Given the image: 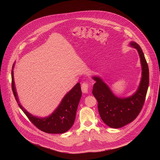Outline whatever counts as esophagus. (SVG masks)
<instances>
[{
    "label": "esophagus",
    "instance_id": "34e87169",
    "mask_svg": "<svg viewBox=\"0 0 160 160\" xmlns=\"http://www.w3.org/2000/svg\"><path fill=\"white\" fill-rule=\"evenodd\" d=\"M89 84L88 82H83L81 84V90L83 93H88L89 90Z\"/></svg>",
    "mask_w": 160,
    "mask_h": 160
}]
</instances>
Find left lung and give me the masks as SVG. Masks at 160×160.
I'll return each mask as SVG.
<instances>
[{"mask_svg": "<svg viewBox=\"0 0 160 160\" xmlns=\"http://www.w3.org/2000/svg\"><path fill=\"white\" fill-rule=\"evenodd\" d=\"M129 45L137 49L142 71L140 82L135 93L127 98L118 97L100 78L92 77L96 81L92 93L97 100L99 114L102 121L112 128H122L137 118L143 106L148 88L149 69L143 51L136 42H131Z\"/></svg>", "mask_w": 160, "mask_h": 160, "instance_id": "left-lung-1", "label": "left lung"}]
</instances>
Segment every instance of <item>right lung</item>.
I'll return each instance as SVG.
<instances>
[{"mask_svg": "<svg viewBox=\"0 0 160 160\" xmlns=\"http://www.w3.org/2000/svg\"><path fill=\"white\" fill-rule=\"evenodd\" d=\"M13 66L12 70V88L15 98L24 114L30 121L41 131L48 134H62L72 127L74 124L77 108L80 101L82 92L79 82L68 92L57 109L46 118H38L28 112L20 104L16 92L13 79Z\"/></svg>", "mask_w": 160, "mask_h": 160, "instance_id": "1", "label": "right lung"}]
</instances>
